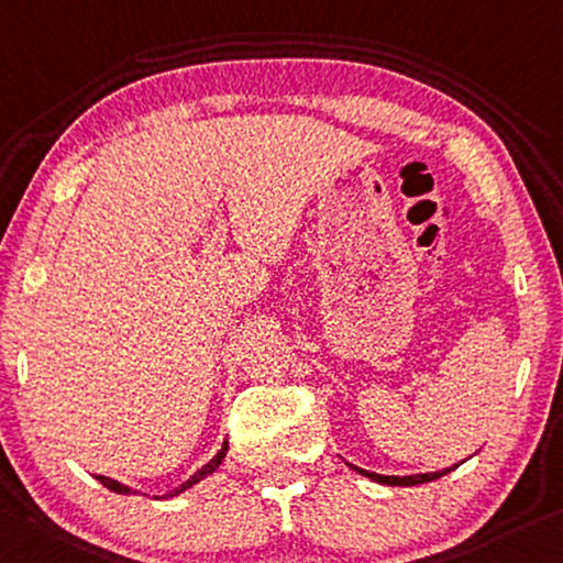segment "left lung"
<instances>
[{"instance_id": "8db88e82", "label": "left lung", "mask_w": 563, "mask_h": 563, "mask_svg": "<svg viewBox=\"0 0 563 563\" xmlns=\"http://www.w3.org/2000/svg\"><path fill=\"white\" fill-rule=\"evenodd\" d=\"M353 468L358 471L361 476L373 478V481H378V484H386V486H418V484H428V481H435V478L445 476V474H449V471H453L456 466L435 471V474H416V476H380V474H373V471H363L358 466H353Z\"/></svg>"}]
</instances>
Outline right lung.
<instances>
[{"instance_id": "add662e5", "label": "right lung", "mask_w": 563, "mask_h": 563, "mask_svg": "<svg viewBox=\"0 0 563 563\" xmlns=\"http://www.w3.org/2000/svg\"><path fill=\"white\" fill-rule=\"evenodd\" d=\"M225 453H228V441L222 443V449L218 451V456H216V459H212L210 463H205V466L198 471V474L187 478L183 486H177L175 490H169V494H165L163 498H169V496H177V494H183L185 488L195 486V484H198V481H202L205 476H210L212 471H218V466H220V463H222V459H225ZM97 481H100V484H102V486H107V488H110V490H114V494H137V490H132V488H128V486H122V484H118V481H112V478H107V476H97Z\"/></svg>"}]
</instances>
